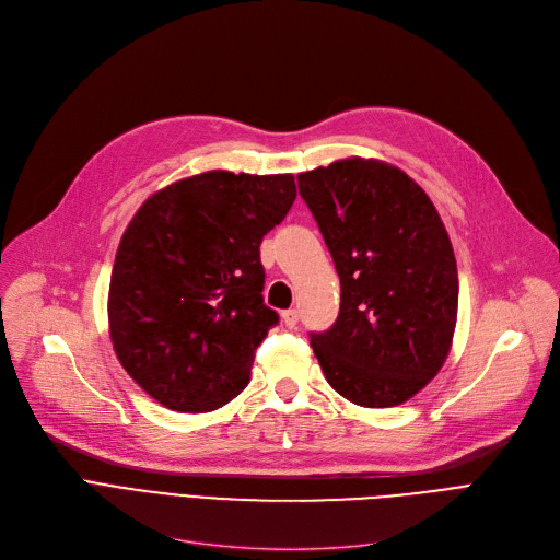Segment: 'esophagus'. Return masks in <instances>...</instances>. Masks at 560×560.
I'll use <instances>...</instances> for the list:
<instances>
[{
    "label": "esophagus",
    "mask_w": 560,
    "mask_h": 560,
    "mask_svg": "<svg viewBox=\"0 0 560 560\" xmlns=\"http://www.w3.org/2000/svg\"><path fill=\"white\" fill-rule=\"evenodd\" d=\"M281 319H283V325H285L288 329H295L298 322H300V313H298L295 308H288V311L281 313Z\"/></svg>",
    "instance_id": "34e87169"
}]
</instances>
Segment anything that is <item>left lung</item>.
<instances>
[{"instance_id":"1","label":"left lung","mask_w":560,"mask_h":560,"mask_svg":"<svg viewBox=\"0 0 560 560\" xmlns=\"http://www.w3.org/2000/svg\"><path fill=\"white\" fill-rule=\"evenodd\" d=\"M340 277V313L311 345L329 386L365 408L418 395L443 368L458 313L447 229L395 165L342 159L298 174Z\"/></svg>"}]
</instances>
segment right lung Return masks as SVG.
Segmentation results:
<instances>
[{
	"label": "right lung",
	"mask_w": 560,
	"mask_h": 560,
	"mask_svg": "<svg viewBox=\"0 0 560 560\" xmlns=\"http://www.w3.org/2000/svg\"><path fill=\"white\" fill-rule=\"evenodd\" d=\"M295 197L292 174L211 170L154 192L129 222L110 272V340L165 408L209 413L249 384L279 322L260 295L258 247Z\"/></svg>",
	"instance_id": "1"
}]
</instances>
